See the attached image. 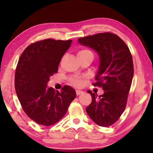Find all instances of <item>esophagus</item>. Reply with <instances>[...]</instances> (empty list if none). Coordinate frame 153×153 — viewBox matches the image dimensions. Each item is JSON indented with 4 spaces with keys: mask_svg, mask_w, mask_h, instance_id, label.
I'll return each instance as SVG.
<instances>
[{
    "mask_svg": "<svg viewBox=\"0 0 153 153\" xmlns=\"http://www.w3.org/2000/svg\"><path fill=\"white\" fill-rule=\"evenodd\" d=\"M76 95H81V94H83V92L82 91H79V90H76Z\"/></svg>",
    "mask_w": 153,
    "mask_h": 153,
    "instance_id": "1",
    "label": "esophagus"
}]
</instances>
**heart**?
<instances>
[{
  "instance_id": "obj_1",
  "label": "heart",
  "mask_w": 153,
  "mask_h": 153,
  "mask_svg": "<svg viewBox=\"0 0 153 153\" xmlns=\"http://www.w3.org/2000/svg\"><path fill=\"white\" fill-rule=\"evenodd\" d=\"M77 56H92L93 58V53L89 49H82L77 53ZM85 79V76H73L70 78V82L74 86L79 87L82 85L83 80Z\"/></svg>"
}]
</instances>
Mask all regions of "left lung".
<instances>
[{
  "label": "left lung",
  "instance_id": "obj_1",
  "mask_svg": "<svg viewBox=\"0 0 153 153\" xmlns=\"http://www.w3.org/2000/svg\"><path fill=\"white\" fill-rule=\"evenodd\" d=\"M81 45L91 48L99 55L100 64L94 85L102 87L98 96L91 91L92 102L86 112L96 124L108 127L116 122L125 111L134 76V65L128 47L118 35L98 33L78 39Z\"/></svg>",
  "mask_w": 153,
  "mask_h": 153
}]
</instances>
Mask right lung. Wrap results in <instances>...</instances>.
Listing matches in <instances>:
<instances>
[{
	"label": "right lung",
	"instance_id": "right-lung-1",
	"mask_svg": "<svg viewBox=\"0 0 153 153\" xmlns=\"http://www.w3.org/2000/svg\"><path fill=\"white\" fill-rule=\"evenodd\" d=\"M72 42L38 41L29 45L20 56L14 77L16 95L24 111L37 124L50 126L58 122L76 97V91L70 85L62 87L61 92L47 87Z\"/></svg>",
	"mask_w": 153,
	"mask_h": 153
}]
</instances>
